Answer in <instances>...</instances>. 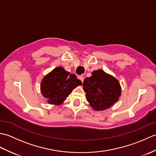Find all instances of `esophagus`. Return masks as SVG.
I'll list each match as a JSON object with an SVG mask.
<instances>
[{"instance_id": "34e87169", "label": "esophagus", "mask_w": 156, "mask_h": 156, "mask_svg": "<svg viewBox=\"0 0 156 156\" xmlns=\"http://www.w3.org/2000/svg\"><path fill=\"white\" fill-rule=\"evenodd\" d=\"M78 78L82 82V83H83V81H84V77H83V76H79L78 77Z\"/></svg>"}]
</instances>
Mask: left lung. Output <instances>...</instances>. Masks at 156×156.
<instances>
[{"label":"left lung","mask_w":156,"mask_h":156,"mask_svg":"<svg viewBox=\"0 0 156 156\" xmlns=\"http://www.w3.org/2000/svg\"><path fill=\"white\" fill-rule=\"evenodd\" d=\"M82 86L87 100L90 107L97 111L112 107L121 94L119 81L102 69L92 72L90 77L84 79Z\"/></svg>","instance_id":"obj_1"}]
</instances>
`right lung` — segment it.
I'll use <instances>...</instances> for the list:
<instances>
[{
  "instance_id": "obj_1",
  "label": "right lung",
  "mask_w": 156,
  "mask_h": 156,
  "mask_svg": "<svg viewBox=\"0 0 156 156\" xmlns=\"http://www.w3.org/2000/svg\"><path fill=\"white\" fill-rule=\"evenodd\" d=\"M82 84L75 74H69L62 67L55 68L43 78L41 83L42 95L49 104L59 105L71 93L73 89Z\"/></svg>"
}]
</instances>
